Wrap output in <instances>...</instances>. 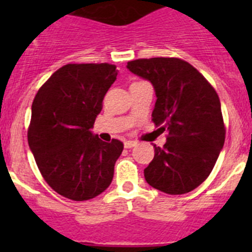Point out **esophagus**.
<instances>
[{"instance_id": "esophagus-1", "label": "esophagus", "mask_w": 252, "mask_h": 252, "mask_svg": "<svg viewBox=\"0 0 252 252\" xmlns=\"http://www.w3.org/2000/svg\"><path fill=\"white\" fill-rule=\"evenodd\" d=\"M124 146L126 149H131V148H133V146H136V141H131V140H128V141H125Z\"/></svg>"}]
</instances>
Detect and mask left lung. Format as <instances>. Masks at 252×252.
<instances>
[{
	"label": "left lung",
	"mask_w": 252,
	"mask_h": 252,
	"mask_svg": "<svg viewBox=\"0 0 252 252\" xmlns=\"http://www.w3.org/2000/svg\"><path fill=\"white\" fill-rule=\"evenodd\" d=\"M127 69L153 84V121L168 132L165 145H154L145 180L168 194L190 192L211 174L223 148L226 131L218 94L194 66L178 58L132 60Z\"/></svg>",
	"instance_id": "left-lung-1"
}]
</instances>
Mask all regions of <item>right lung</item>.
<instances>
[{"mask_svg": "<svg viewBox=\"0 0 252 252\" xmlns=\"http://www.w3.org/2000/svg\"><path fill=\"white\" fill-rule=\"evenodd\" d=\"M117 77L112 64H66L35 95L29 146L46 183L73 201L92 199L112 182L124 150L91 131L104 94Z\"/></svg>", "mask_w": 252, "mask_h": 252, "instance_id": "right-lung-1", "label": "right lung"}]
</instances>
